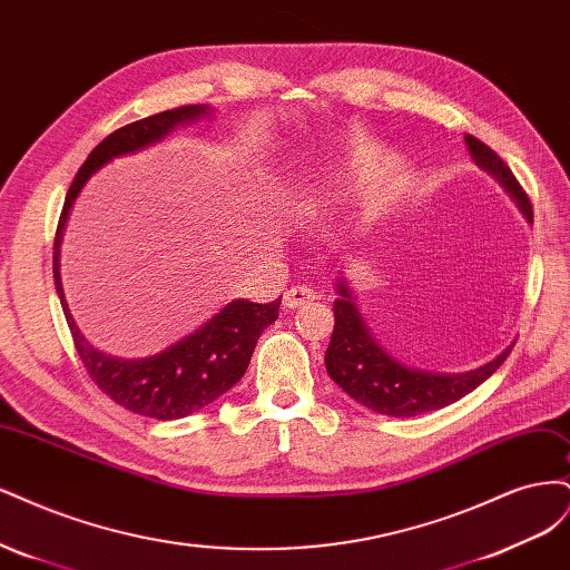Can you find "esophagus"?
I'll return each instance as SVG.
<instances>
[{
	"mask_svg": "<svg viewBox=\"0 0 570 570\" xmlns=\"http://www.w3.org/2000/svg\"><path fill=\"white\" fill-rule=\"evenodd\" d=\"M309 301H315V291L307 288V286H291V288L284 293L282 305H284L286 309H296V307H301V305H305V303H309Z\"/></svg>",
	"mask_w": 570,
	"mask_h": 570,
	"instance_id": "obj_1",
	"label": "esophagus"
}]
</instances>
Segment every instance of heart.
<instances>
[{
	"label": "heart",
	"mask_w": 570,
	"mask_h": 570,
	"mask_svg": "<svg viewBox=\"0 0 570 570\" xmlns=\"http://www.w3.org/2000/svg\"><path fill=\"white\" fill-rule=\"evenodd\" d=\"M402 173L395 154L376 146H347L317 173L298 181L286 198V210L298 223H322L347 206L374 200L389 191Z\"/></svg>",
	"instance_id": "b5f03b06"
}]
</instances>
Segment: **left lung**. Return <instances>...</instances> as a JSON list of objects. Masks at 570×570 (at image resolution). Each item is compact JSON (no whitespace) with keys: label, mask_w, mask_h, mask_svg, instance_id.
<instances>
[{"label":"left lung","mask_w":570,"mask_h":570,"mask_svg":"<svg viewBox=\"0 0 570 570\" xmlns=\"http://www.w3.org/2000/svg\"><path fill=\"white\" fill-rule=\"evenodd\" d=\"M464 139L473 163L479 165L481 170H485L492 179L500 181L504 191L517 200V206L525 215L528 223H532L530 198L519 185V179L509 170V165L481 139H475L471 135H466ZM336 291V324L332 343H328L324 355L326 372L347 395L372 412L410 419L433 410H443L479 389L485 379H490L500 370V364L511 353L509 345L498 357L475 366V370L459 374L414 370V366H405L397 362L376 341L353 298L351 286L345 284L343 277L338 279Z\"/></svg>","instance_id":"obj_1"}]
</instances>
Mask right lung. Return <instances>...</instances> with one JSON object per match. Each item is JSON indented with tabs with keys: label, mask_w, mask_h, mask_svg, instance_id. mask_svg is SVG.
Here are the masks:
<instances>
[{
	"label": "right lung",
	"mask_w": 570,
	"mask_h": 570,
	"mask_svg": "<svg viewBox=\"0 0 570 570\" xmlns=\"http://www.w3.org/2000/svg\"><path fill=\"white\" fill-rule=\"evenodd\" d=\"M208 116V104L179 106L173 108V111H163L125 125L114 135H108L87 156L76 179H72L59 217L57 236H53V284H57L70 336L78 347L87 374L108 397L116 400L125 410L158 421L181 419L204 410L219 395H225L232 385L242 381L248 370L255 343H258L265 328L279 317L282 298L267 305L244 298L232 301L215 312L208 322L196 326L189 336L179 338L151 357H114L97 351L82 336L76 320L70 315L61 284V238L72 204H76L87 179L99 168L118 156H130L146 149V146H154L175 132L177 127L194 125Z\"/></svg>",
	"instance_id": "add662e5"
}]
</instances>
